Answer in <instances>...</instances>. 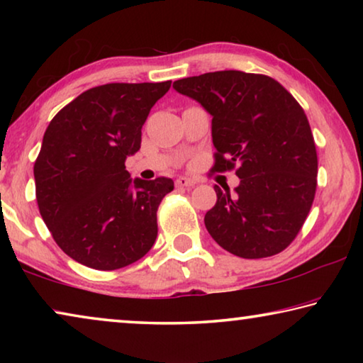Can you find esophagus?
<instances>
[{
	"mask_svg": "<svg viewBox=\"0 0 363 363\" xmlns=\"http://www.w3.org/2000/svg\"><path fill=\"white\" fill-rule=\"evenodd\" d=\"M192 186H195V181L190 179V177L181 176L176 179V187H192Z\"/></svg>",
	"mask_w": 363,
	"mask_h": 363,
	"instance_id": "34e87169",
	"label": "esophagus"
}]
</instances>
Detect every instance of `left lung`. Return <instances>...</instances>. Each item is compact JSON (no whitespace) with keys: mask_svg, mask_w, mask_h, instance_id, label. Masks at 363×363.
<instances>
[{"mask_svg":"<svg viewBox=\"0 0 363 363\" xmlns=\"http://www.w3.org/2000/svg\"><path fill=\"white\" fill-rule=\"evenodd\" d=\"M211 120L213 173L237 167L235 192L214 186L205 225L219 247L257 259L284 251L303 227L317 189V150L296 99L274 78L238 70L174 82Z\"/></svg>","mask_w":363,"mask_h":363,"instance_id":"obj_1","label":"left lung"}]
</instances>
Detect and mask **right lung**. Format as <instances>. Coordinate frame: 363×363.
Returning a JSON list of instances; mask_svg holds the SVG:
<instances>
[{"mask_svg": "<svg viewBox=\"0 0 363 363\" xmlns=\"http://www.w3.org/2000/svg\"><path fill=\"white\" fill-rule=\"evenodd\" d=\"M171 82L108 83L79 94L49 123L33 174L40 214L67 256L115 270L149 253L173 179H131L126 157Z\"/></svg>", "mask_w": 363, "mask_h": 363, "instance_id": "obj_1", "label": "right lung"}]
</instances>
